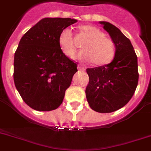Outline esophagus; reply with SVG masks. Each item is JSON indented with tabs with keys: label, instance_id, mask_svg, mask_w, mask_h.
I'll return each instance as SVG.
<instances>
[{
	"label": "esophagus",
	"instance_id": "obj_1",
	"mask_svg": "<svg viewBox=\"0 0 151 151\" xmlns=\"http://www.w3.org/2000/svg\"><path fill=\"white\" fill-rule=\"evenodd\" d=\"M78 70H85V67L79 65V66H78Z\"/></svg>",
	"mask_w": 151,
	"mask_h": 151
}]
</instances>
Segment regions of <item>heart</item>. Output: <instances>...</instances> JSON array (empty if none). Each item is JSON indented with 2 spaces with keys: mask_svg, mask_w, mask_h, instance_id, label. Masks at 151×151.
<instances>
[{
  "mask_svg": "<svg viewBox=\"0 0 151 151\" xmlns=\"http://www.w3.org/2000/svg\"><path fill=\"white\" fill-rule=\"evenodd\" d=\"M81 31L88 40L81 45L83 50L76 55L78 59L83 62L92 61L97 66L106 65L112 62L117 52V45L112 38L105 36L101 29L94 26H83ZM58 43L64 54L69 57L73 56L77 48L70 29L66 28L62 30Z\"/></svg>",
  "mask_w": 151,
  "mask_h": 151,
  "instance_id": "obj_1",
  "label": "heart"
}]
</instances>
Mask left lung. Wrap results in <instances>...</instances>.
<instances>
[{
  "instance_id": "1",
  "label": "left lung",
  "mask_w": 151,
  "mask_h": 151,
  "mask_svg": "<svg viewBox=\"0 0 151 151\" xmlns=\"http://www.w3.org/2000/svg\"><path fill=\"white\" fill-rule=\"evenodd\" d=\"M116 42L117 52L110 63L86 70L89 77L85 94L92 110L111 113L133 96L139 81L137 55L128 37L107 22H99Z\"/></svg>"
}]
</instances>
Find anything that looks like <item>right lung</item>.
Wrapping results in <instances>:
<instances>
[{
  "mask_svg": "<svg viewBox=\"0 0 151 151\" xmlns=\"http://www.w3.org/2000/svg\"><path fill=\"white\" fill-rule=\"evenodd\" d=\"M77 22L70 18H45L22 36L15 52L14 82L34 110L50 111L61 105L77 63L59 48V34Z\"/></svg>",
  "mask_w": 151,
  "mask_h": 151,
  "instance_id": "right-lung-1",
  "label": "right lung"
}]
</instances>
